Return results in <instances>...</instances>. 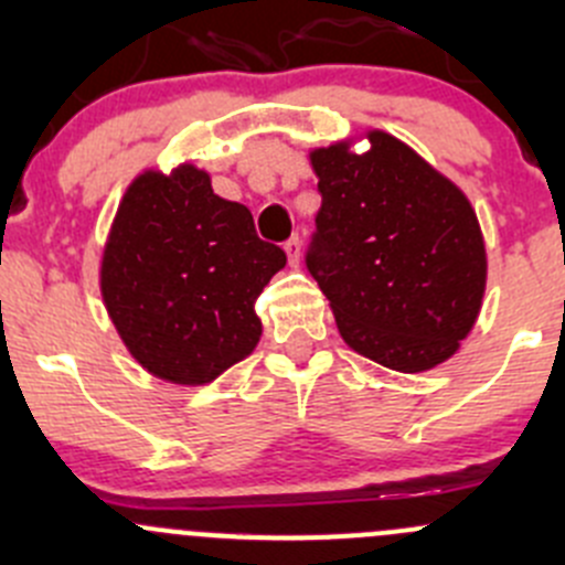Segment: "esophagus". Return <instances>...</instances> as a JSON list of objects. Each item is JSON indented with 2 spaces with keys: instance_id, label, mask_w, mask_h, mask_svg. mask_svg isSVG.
I'll return each mask as SVG.
<instances>
[{
  "instance_id": "1",
  "label": "esophagus",
  "mask_w": 565,
  "mask_h": 565,
  "mask_svg": "<svg viewBox=\"0 0 565 565\" xmlns=\"http://www.w3.org/2000/svg\"><path fill=\"white\" fill-rule=\"evenodd\" d=\"M284 250H287V256H289V265L298 267L300 265V237L298 235L289 237V241L284 243Z\"/></svg>"
}]
</instances>
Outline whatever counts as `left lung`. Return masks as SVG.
<instances>
[{"label": "left lung", "mask_w": 565, "mask_h": 565, "mask_svg": "<svg viewBox=\"0 0 565 565\" xmlns=\"http://www.w3.org/2000/svg\"><path fill=\"white\" fill-rule=\"evenodd\" d=\"M358 138L370 147L354 150ZM322 207L309 270L350 350L418 374L459 352L487 292V243L451 177L380 128L309 150Z\"/></svg>", "instance_id": "left-lung-1"}]
</instances>
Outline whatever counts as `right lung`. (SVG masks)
I'll return each mask as SVG.
<instances>
[{
  "mask_svg": "<svg viewBox=\"0 0 565 565\" xmlns=\"http://www.w3.org/2000/svg\"><path fill=\"white\" fill-rule=\"evenodd\" d=\"M284 265L246 204L221 199L207 169L185 161L130 180L98 281L130 358L163 383L199 388L256 350L254 300Z\"/></svg>",
  "mask_w": 565,
  "mask_h": 565,
  "instance_id": "add662e5",
  "label": "right lung"
}]
</instances>
